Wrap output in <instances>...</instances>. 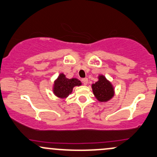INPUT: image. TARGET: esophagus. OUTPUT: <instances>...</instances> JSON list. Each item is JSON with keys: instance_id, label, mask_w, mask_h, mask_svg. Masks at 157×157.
<instances>
[{"instance_id": "esophagus-1", "label": "esophagus", "mask_w": 157, "mask_h": 157, "mask_svg": "<svg viewBox=\"0 0 157 157\" xmlns=\"http://www.w3.org/2000/svg\"><path fill=\"white\" fill-rule=\"evenodd\" d=\"M82 83H83V85H85V86H86V85L88 84V79L87 78H84V79H82Z\"/></svg>"}]
</instances>
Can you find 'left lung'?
<instances>
[{
	"instance_id": "left-lung-1",
	"label": "left lung",
	"mask_w": 157,
	"mask_h": 157,
	"mask_svg": "<svg viewBox=\"0 0 157 157\" xmlns=\"http://www.w3.org/2000/svg\"><path fill=\"white\" fill-rule=\"evenodd\" d=\"M94 94L100 102H107L114 95V89L111 82L103 75H99L98 81L91 85Z\"/></svg>"
}]
</instances>
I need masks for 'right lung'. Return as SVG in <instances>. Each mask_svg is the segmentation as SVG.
<instances>
[{
    "label": "right lung",
    "mask_w": 157,
    "mask_h": 157,
    "mask_svg": "<svg viewBox=\"0 0 157 157\" xmlns=\"http://www.w3.org/2000/svg\"><path fill=\"white\" fill-rule=\"evenodd\" d=\"M80 80L77 78H66L64 74H60L53 86V92L59 98H66L72 92L75 86H81Z\"/></svg>",
    "instance_id": "add662e5"
}]
</instances>
